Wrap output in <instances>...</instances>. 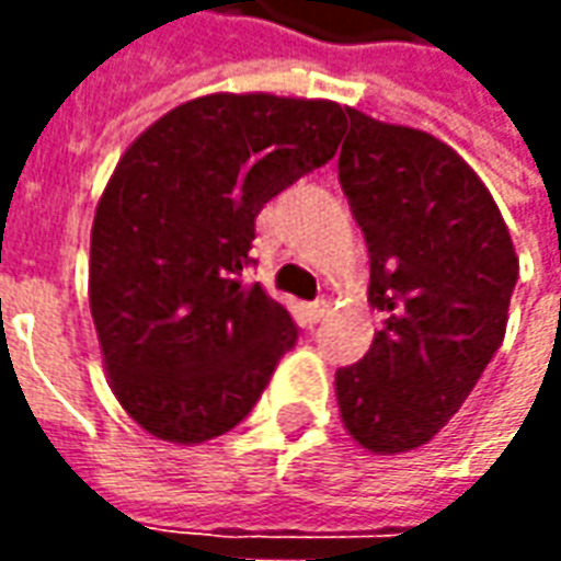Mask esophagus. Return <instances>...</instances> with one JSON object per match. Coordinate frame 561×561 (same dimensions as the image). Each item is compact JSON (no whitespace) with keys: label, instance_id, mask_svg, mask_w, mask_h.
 Masks as SVG:
<instances>
[{"label":"esophagus","instance_id":"34e87169","mask_svg":"<svg viewBox=\"0 0 561 561\" xmlns=\"http://www.w3.org/2000/svg\"><path fill=\"white\" fill-rule=\"evenodd\" d=\"M330 312V304L328 300H316L312 306H306V318L312 321V324H318V321H324Z\"/></svg>","mask_w":561,"mask_h":561}]
</instances>
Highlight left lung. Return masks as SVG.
<instances>
[{
  "instance_id": "obj_1",
  "label": "left lung",
  "mask_w": 561,
  "mask_h": 561,
  "mask_svg": "<svg viewBox=\"0 0 561 561\" xmlns=\"http://www.w3.org/2000/svg\"><path fill=\"white\" fill-rule=\"evenodd\" d=\"M340 183L369 249V304L385 328L336 369L340 417L373 454L426 445L505 340L519 261L511 233L457 149L421 128L345 107Z\"/></svg>"
}]
</instances>
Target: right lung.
Segmentation results:
<instances>
[{"mask_svg": "<svg viewBox=\"0 0 561 561\" xmlns=\"http://www.w3.org/2000/svg\"><path fill=\"white\" fill-rule=\"evenodd\" d=\"M342 128L336 102L213 92L123 152L92 221L90 309L111 390L149 435L201 445L264 393L297 328L240 282L255 219L333 159Z\"/></svg>", "mask_w": 561, "mask_h": 561, "instance_id": "obj_1", "label": "right lung"}]
</instances>
